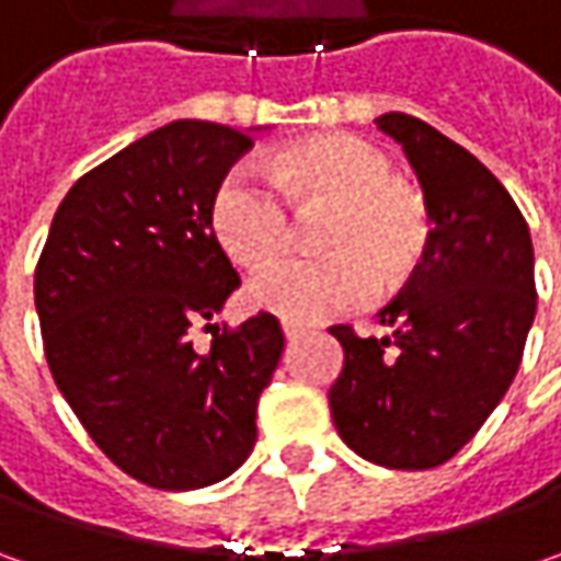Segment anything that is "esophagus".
<instances>
[{"label":"esophagus","mask_w":561,"mask_h":561,"mask_svg":"<svg viewBox=\"0 0 561 561\" xmlns=\"http://www.w3.org/2000/svg\"><path fill=\"white\" fill-rule=\"evenodd\" d=\"M280 331H284V336H287V340H299V336L306 334V328H299V324H290V321H284V328H280Z\"/></svg>","instance_id":"esophagus-1"}]
</instances>
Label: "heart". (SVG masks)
I'll return each instance as SVG.
<instances>
[{
    "label": "heart",
    "mask_w": 561,
    "mask_h": 561,
    "mask_svg": "<svg viewBox=\"0 0 561 561\" xmlns=\"http://www.w3.org/2000/svg\"><path fill=\"white\" fill-rule=\"evenodd\" d=\"M262 184L243 168L227 171L208 203L215 240L240 265H262L284 252L293 237L284 198L312 211L331 205L318 227L321 255H290L259 271L247 299L290 324H314L375 296L377 274L405 280L427 249L431 221L424 199L393 178V162L375 142L353 134H321L290 142L271 159Z\"/></svg>",
    "instance_id": "heart-1"
}]
</instances>
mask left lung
<instances>
[{"mask_svg":"<svg viewBox=\"0 0 561 561\" xmlns=\"http://www.w3.org/2000/svg\"><path fill=\"white\" fill-rule=\"evenodd\" d=\"M377 127L402 142L434 227L409 284L377 314L393 334L331 328L343 371L328 399L362 459L424 471L449 462L515 380L537 312L534 247L506 186L468 149L402 112Z\"/></svg>","mask_w":561,"mask_h":561,"instance_id":"8db88e82","label":"left lung"}]
</instances>
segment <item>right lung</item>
I'll list each match as a JSON object with an SVG mask.
<instances>
[{
	"label": "right lung",
	"mask_w": 561,
	"mask_h": 561,
	"mask_svg": "<svg viewBox=\"0 0 561 561\" xmlns=\"http://www.w3.org/2000/svg\"><path fill=\"white\" fill-rule=\"evenodd\" d=\"M247 130L174 121L77 181L55 211L33 299L55 383L99 449L156 490L225 481L255 446V409L284 353L268 312L193 331L240 277L208 225ZM218 328V324H215Z\"/></svg>",
	"instance_id": "1"
}]
</instances>
